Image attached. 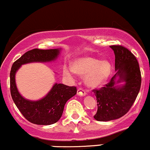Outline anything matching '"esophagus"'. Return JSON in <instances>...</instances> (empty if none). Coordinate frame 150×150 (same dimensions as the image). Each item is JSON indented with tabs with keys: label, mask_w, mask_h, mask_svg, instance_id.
Wrapping results in <instances>:
<instances>
[{
	"label": "esophagus",
	"mask_w": 150,
	"mask_h": 150,
	"mask_svg": "<svg viewBox=\"0 0 150 150\" xmlns=\"http://www.w3.org/2000/svg\"><path fill=\"white\" fill-rule=\"evenodd\" d=\"M77 95L79 96H84L86 95V92L85 91V90L83 89V88H79L77 90Z\"/></svg>",
	"instance_id": "esophagus-1"
}]
</instances>
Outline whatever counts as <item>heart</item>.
I'll return each instance as SVG.
<instances>
[{
    "mask_svg": "<svg viewBox=\"0 0 150 150\" xmlns=\"http://www.w3.org/2000/svg\"><path fill=\"white\" fill-rule=\"evenodd\" d=\"M111 64L108 61H101L92 57H83L74 62V67H64V75L74 79L76 73L85 75L84 81L90 87H98L104 84L111 74Z\"/></svg>",
    "mask_w": 150,
    "mask_h": 150,
    "instance_id": "obj_1",
    "label": "heart"
}]
</instances>
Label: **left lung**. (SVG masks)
I'll return each instance as SVG.
<instances>
[{
	"instance_id": "obj_1",
	"label": "left lung",
	"mask_w": 150,
	"mask_h": 150,
	"mask_svg": "<svg viewBox=\"0 0 150 150\" xmlns=\"http://www.w3.org/2000/svg\"><path fill=\"white\" fill-rule=\"evenodd\" d=\"M115 55L116 74L101 89L94 90L97 101L96 120L108 122L126 114L137 96L141 72L136 57L122 46H111Z\"/></svg>"
}]
</instances>
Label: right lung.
I'll list each match as a JSON object with an SVG mask.
<instances>
[{
	"instance_id": "add662e5",
	"label": "right lung",
	"mask_w": 150,
	"mask_h": 150,
	"mask_svg": "<svg viewBox=\"0 0 150 150\" xmlns=\"http://www.w3.org/2000/svg\"><path fill=\"white\" fill-rule=\"evenodd\" d=\"M62 49L41 50L35 49L27 51L13 63L10 73L11 94L21 113L27 120L38 125H50L62 117L67 101L76 94L75 86L55 83L48 94L41 99L29 100L24 98L18 90L16 74L22 65L30 63H46L58 59Z\"/></svg>"
}]
</instances>
